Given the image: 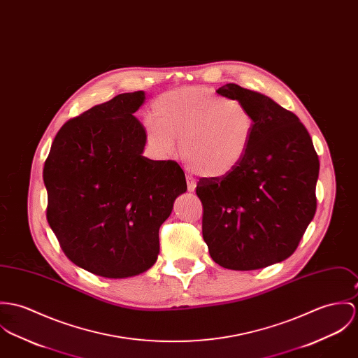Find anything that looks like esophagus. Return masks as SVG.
Masks as SVG:
<instances>
[{
	"label": "esophagus",
	"instance_id": "obj_1",
	"mask_svg": "<svg viewBox=\"0 0 358 358\" xmlns=\"http://www.w3.org/2000/svg\"><path fill=\"white\" fill-rule=\"evenodd\" d=\"M186 182H187V190L189 192H194L195 190V179H193L192 176H186Z\"/></svg>",
	"mask_w": 358,
	"mask_h": 358
}]
</instances>
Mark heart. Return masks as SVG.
Returning <instances> with one entry per match:
<instances>
[{
	"label": "heart",
	"instance_id": "heart-1",
	"mask_svg": "<svg viewBox=\"0 0 358 358\" xmlns=\"http://www.w3.org/2000/svg\"><path fill=\"white\" fill-rule=\"evenodd\" d=\"M153 116L143 122L148 145L162 156L179 153L203 178H224L245 160L256 120L241 102L206 87H182L156 99Z\"/></svg>",
	"mask_w": 358,
	"mask_h": 358
}]
</instances>
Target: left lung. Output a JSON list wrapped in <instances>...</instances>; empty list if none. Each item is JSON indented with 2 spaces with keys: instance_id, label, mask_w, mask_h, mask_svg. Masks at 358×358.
Masks as SVG:
<instances>
[{
  "instance_id": "obj_1",
  "label": "left lung",
  "mask_w": 358,
  "mask_h": 358,
  "mask_svg": "<svg viewBox=\"0 0 358 358\" xmlns=\"http://www.w3.org/2000/svg\"><path fill=\"white\" fill-rule=\"evenodd\" d=\"M217 93L243 103L256 120L253 143L224 178H201L202 236L212 260L235 271L286 260L312 222L319 156L293 112L235 83Z\"/></svg>"
}]
</instances>
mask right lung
<instances>
[{"mask_svg": "<svg viewBox=\"0 0 358 358\" xmlns=\"http://www.w3.org/2000/svg\"><path fill=\"white\" fill-rule=\"evenodd\" d=\"M143 92L124 93L69 119L43 166L46 219L65 256L102 278L149 269L159 229L187 190L180 165L142 156L146 138L134 116Z\"/></svg>", "mask_w": 358, "mask_h": 358, "instance_id": "right-lung-1", "label": "right lung"}]
</instances>
